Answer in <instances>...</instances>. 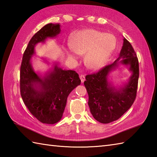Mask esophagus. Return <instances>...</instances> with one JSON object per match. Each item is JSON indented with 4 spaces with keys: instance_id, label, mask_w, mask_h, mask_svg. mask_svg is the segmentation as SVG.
Instances as JSON below:
<instances>
[{
    "instance_id": "obj_1",
    "label": "esophagus",
    "mask_w": 157,
    "mask_h": 157,
    "mask_svg": "<svg viewBox=\"0 0 157 157\" xmlns=\"http://www.w3.org/2000/svg\"><path fill=\"white\" fill-rule=\"evenodd\" d=\"M79 78L81 79V82L82 83H84V82L85 81V76L84 75H81L79 76Z\"/></svg>"
}]
</instances>
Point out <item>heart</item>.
I'll return each mask as SVG.
<instances>
[{
	"mask_svg": "<svg viewBox=\"0 0 157 157\" xmlns=\"http://www.w3.org/2000/svg\"><path fill=\"white\" fill-rule=\"evenodd\" d=\"M69 44L71 50L76 54H85L86 66L96 71L106 64L116 48L117 40L111 34H106L94 29H86L73 33L70 37ZM72 52L65 50L68 59L75 60L76 56Z\"/></svg>",
	"mask_w": 157,
	"mask_h": 157,
	"instance_id": "obj_1",
	"label": "heart"
}]
</instances>
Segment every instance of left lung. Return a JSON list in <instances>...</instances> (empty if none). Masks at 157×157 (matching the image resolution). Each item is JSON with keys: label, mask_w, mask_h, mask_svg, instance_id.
I'll list each match as a JSON object with an SVG mask.
<instances>
[{"label": "left lung", "mask_w": 157, "mask_h": 157, "mask_svg": "<svg viewBox=\"0 0 157 157\" xmlns=\"http://www.w3.org/2000/svg\"><path fill=\"white\" fill-rule=\"evenodd\" d=\"M119 64L129 66L132 73L123 87L117 89L108 81V75ZM139 63L132 44L124 38L119 56L97 73L86 76L84 86L88 94V106L96 121L109 123L119 119L134 103L137 93Z\"/></svg>", "instance_id": "8db88e82"}]
</instances>
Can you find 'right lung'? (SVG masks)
<instances>
[{
    "instance_id": "obj_1",
    "label": "right lung",
    "mask_w": 157,
    "mask_h": 157,
    "mask_svg": "<svg viewBox=\"0 0 157 157\" xmlns=\"http://www.w3.org/2000/svg\"><path fill=\"white\" fill-rule=\"evenodd\" d=\"M60 24L48 23L33 36L23 53L20 67V92L25 106L38 121L55 124L61 119L67 99L73 89L80 85L79 75L63 70L55 64L52 70L42 77L33 69L31 58L35 46L60 34Z\"/></svg>"
}]
</instances>
